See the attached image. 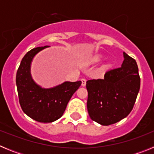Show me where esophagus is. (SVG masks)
Returning a JSON list of instances; mask_svg holds the SVG:
<instances>
[{
    "mask_svg": "<svg viewBox=\"0 0 154 154\" xmlns=\"http://www.w3.org/2000/svg\"><path fill=\"white\" fill-rule=\"evenodd\" d=\"M82 86H85V85H86V79H82Z\"/></svg>",
    "mask_w": 154,
    "mask_h": 154,
    "instance_id": "1",
    "label": "esophagus"
}]
</instances>
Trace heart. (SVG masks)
Here are the masks:
<instances>
[{
	"label": "heart",
	"instance_id": "b5f03b06",
	"mask_svg": "<svg viewBox=\"0 0 154 154\" xmlns=\"http://www.w3.org/2000/svg\"><path fill=\"white\" fill-rule=\"evenodd\" d=\"M100 58H101V57L100 56H96L95 57V58H94V61H95V62H98V61L100 60Z\"/></svg>",
	"mask_w": 154,
	"mask_h": 154
}]
</instances>
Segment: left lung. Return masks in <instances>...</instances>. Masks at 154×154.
<instances>
[{
	"instance_id": "obj_1",
	"label": "left lung",
	"mask_w": 154,
	"mask_h": 154,
	"mask_svg": "<svg viewBox=\"0 0 154 154\" xmlns=\"http://www.w3.org/2000/svg\"><path fill=\"white\" fill-rule=\"evenodd\" d=\"M122 66L110 69L104 79L86 82L87 109L91 119L103 126L117 123L133 109L140 87L136 60L123 52Z\"/></svg>"
}]
</instances>
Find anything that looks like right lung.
<instances>
[{
	"mask_svg": "<svg viewBox=\"0 0 154 154\" xmlns=\"http://www.w3.org/2000/svg\"><path fill=\"white\" fill-rule=\"evenodd\" d=\"M44 47L28 51L17 71L16 84L19 103L24 113L40 123H51L63 115L67 104L82 82H65L51 89H42L35 84L30 74L33 57Z\"/></svg>",
	"mask_w": 154,
	"mask_h": 154,
	"instance_id": "add662e5",
	"label": "right lung"
}]
</instances>
